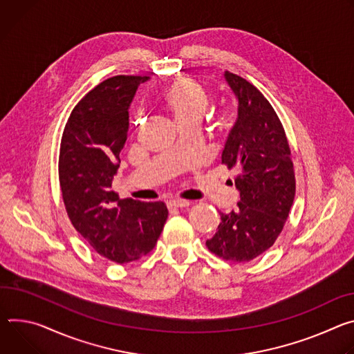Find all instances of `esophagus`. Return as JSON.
<instances>
[{
  "label": "esophagus",
  "instance_id": "34e87169",
  "mask_svg": "<svg viewBox=\"0 0 354 354\" xmlns=\"http://www.w3.org/2000/svg\"><path fill=\"white\" fill-rule=\"evenodd\" d=\"M167 205H169L170 208H187L188 205H191V203L187 201V200H178V198H176V200H170V201L167 203Z\"/></svg>",
  "mask_w": 354,
  "mask_h": 354
}]
</instances>
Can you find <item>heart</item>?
Wrapping results in <instances>:
<instances>
[{"mask_svg":"<svg viewBox=\"0 0 354 354\" xmlns=\"http://www.w3.org/2000/svg\"><path fill=\"white\" fill-rule=\"evenodd\" d=\"M160 102L174 116L178 127L185 124L198 125L209 105V95L192 78L180 77L162 90Z\"/></svg>","mask_w":354,"mask_h":354,"instance_id":"b5f03b06","label":"heart"}]
</instances>
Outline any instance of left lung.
<instances>
[{
	"mask_svg": "<svg viewBox=\"0 0 354 354\" xmlns=\"http://www.w3.org/2000/svg\"><path fill=\"white\" fill-rule=\"evenodd\" d=\"M225 78L239 108L222 165L236 171L241 201L236 211L221 212L207 248L226 261L246 263L280 236L295 197V171L284 127L268 100L238 74L225 71Z\"/></svg>",
	"mask_w": 354,
	"mask_h": 354,
	"instance_id": "8db88e82",
	"label": "left lung"
}]
</instances>
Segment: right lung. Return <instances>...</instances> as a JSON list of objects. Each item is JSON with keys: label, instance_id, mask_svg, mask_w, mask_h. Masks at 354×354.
I'll list each match as a JSON object with an SVG mask.
<instances>
[{"label": "right lung", "instance_id": "1", "mask_svg": "<svg viewBox=\"0 0 354 354\" xmlns=\"http://www.w3.org/2000/svg\"><path fill=\"white\" fill-rule=\"evenodd\" d=\"M143 75H115L73 108L59 154L62 197L74 229L105 259L136 261L157 243L169 211L165 203L120 200L112 178L129 129V104Z\"/></svg>", "mask_w": 354, "mask_h": 354}]
</instances>
